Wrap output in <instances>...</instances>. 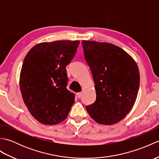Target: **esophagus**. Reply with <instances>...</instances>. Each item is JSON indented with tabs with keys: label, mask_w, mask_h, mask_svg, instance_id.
<instances>
[{
	"label": "esophagus",
	"mask_w": 159,
	"mask_h": 159,
	"mask_svg": "<svg viewBox=\"0 0 159 159\" xmlns=\"http://www.w3.org/2000/svg\"><path fill=\"white\" fill-rule=\"evenodd\" d=\"M77 96H78V98H81V96H82V92L77 93Z\"/></svg>",
	"instance_id": "esophagus-1"
}]
</instances>
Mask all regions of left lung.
Segmentation results:
<instances>
[{"mask_svg":"<svg viewBox=\"0 0 159 159\" xmlns=\"http://www.w3.org/2000/svg\"><path fill=\"white\" fill-rule=\"evenodd\" d=\"M95 83L96 100L85 108L97 123H118L130 112L139 88L138 66L129 54L112 43L83 40Z\"/></svg>","mask_w":159,"mask_h":159,"instance_id":"obj_1","label":"left lung"}]
</instances>
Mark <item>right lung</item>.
I'll return each instance as SVG.
<instances>
[{"label":"right lung","instance_id":"add662e5","mask_svg":"<svg viewBox=\"0 0 159 159\" xmlns=\"http://www.w3.org/2000/svg\"><path fill=\"white\" fill-rule=\"evenodd\" d=\"M79 41L42 42L26 54L20 75L22 99L33 117L43 124L66 119L75 101L67 89L66 66L75 55Z\"/></svg>","mask_w":159,"mask_h":159}]
</instances>
